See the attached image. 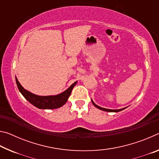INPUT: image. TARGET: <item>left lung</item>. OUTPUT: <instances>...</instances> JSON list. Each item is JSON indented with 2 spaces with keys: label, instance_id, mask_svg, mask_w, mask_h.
Masks as SVG:
<instances>
[{
  "label": "left lung",
  "instance_id": "obj_1",
  "mask_svg": "<svg viewBox=\"0 0 159 159\" xmlns=\"http://www.w3.org/2000/svg\"><path fill=\"white\" fill-rule=\"evenodd\" d=\"M91 101H92V103L93 104V105L95 106V107H97V108L99 109H101L102 110V111H108V112H118V111H122V110L125 109L126 107H125V108H122V109H105V108H103V107H99L98 105H97V104L95 103V102H93V99H91Z\"/></svg>",
  "mask_w": 159,
  "mask_h": 159
}]
</instances>
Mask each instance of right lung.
I'll use <instances>...</instances> for the list:
<instances>
[{"label": "right lung", "instance_id": "1", "mask_svg": "<svg viewBox=\"0 0 159 159\" xmlns=\"http://www.w3.org/2000/svg\"><path fill=\"white\" fill-rule=\"evenodd\" d=\"M16 83L20 92L21 93L26 100L29 101L31 104H33L37 108L41 109H54L60 108L63 106L68 100L69 97L71 93V91L77 81L74 82L70 87L63 93L56 95H48V96H40L31 93L29 91L26 90L22 87L20 82L18 81L17 77H15Z\"/></svg>", "mask_w": 159, "mask_h": 159}]
</instances>
